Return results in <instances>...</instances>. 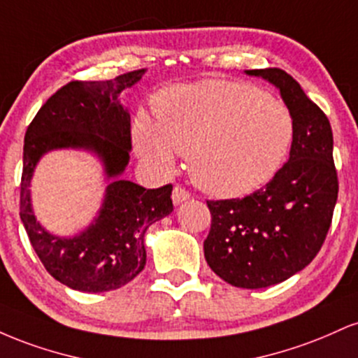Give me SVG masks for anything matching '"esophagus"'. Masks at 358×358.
I'll list each match as a JSON object with an SVG mask.
<instances>
[{"label": "esophagus", "mask_w": 358, "mask_h": 358, "mask_svg": "<svg viewBox=\"0 0 358 358\" xmlns=\"http://www.w3.org/2000/svg\"><path fill=\"white\" fill-rule=\"evenodd\" d=\"M190 196H192L190 193H188V192L185 190V188H182V187H175L173 192H171V200H173L175 205H180V203L187 202V200L190 199Z\"/></svg>", "instance_id": "obj_1"}]
</instances>
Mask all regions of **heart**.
<instances>
[{"instance_id":"b5f03b06","label":"heart","mask_w":358,"mask_h":358,"mask_svg":"<svg viewBox=\"0 0 358 358\" xmlns=\"http://www.w3.org/2000/svg\"><path fill=\"white\" fill-rule=\"evenodd\" d=\"M158 121L139 113L134 150L159 173L187 153L188 171L202 190L222 199L248 195L285 163L294 119L285 102L248 82L203 79L158 94Z\"/></svg>"}]
</instances>
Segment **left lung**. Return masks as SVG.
<instances>
[{
    "label": "left lung",
    "mask_w": 358,
    "mask_h": 358,
    "mask_svg": "<svg viewBox=\"0 0 358 358\" xmlns=\"http://www.w3.org/2000/svg\"><path fill=\"white\" fill-rule=\"evenodd\" d=\"M274 85L294 119L289 158L273 180L244 199L207 202L212 227L207 264L229 285L259 289L286 281L313 261L338 195L334 134L323 110L281 69L244 71Z\"/></svg>",
    "instance_id": "left-lung-1"
}]
</instances>
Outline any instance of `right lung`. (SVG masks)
Returning a JSON list of instances; mask_svg holds the SVG:
<instances>
[{
	"label": "right lung",
	"mask_w": 358,
	"mask_h": 358,
	"mask_svg": "<svg viewBox=\"0 0 358 358\" xmlns=\"http://www.w3.org/2000/svg\"><path fill=\"white\" fill-rule=\"evenodd\" d=\"M143 71L113 80L71 82L40 108L24 134L20 217L36 256L62 285L84 293H104L127 285L146 264L148 227L173 212L171 185L146 190L126 180L131 153V116L121 104ZM76 149L100 159L106 190L98 215L76 236H57L36 220L31 180L50 150Z\"/></svg>",
	"instance_id": "add662e5"
}]
</instances>
